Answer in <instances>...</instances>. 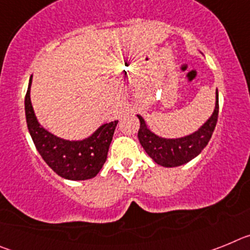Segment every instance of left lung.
Segmentation results:
<instances>
[{
	"mask_svg": "<svg viewBox=\"0 0 250 250\" xmlns=\"http://www.w3.org/2000/svg\"><path fill=\"white\" fill-rule=\"evenodd\" d=\"M215 94V109L210 118L195 132L190 135L183 136V138L167 139L156 135L147 127L144 119L138 115L140 120V129L138 132L139 141L147 155L155 161L156 164L165 167H180L199 155L210 140L214 129H215L216 121H218V112H219L218 90Z\"/></svg>",
	"mask_w": 250,
	"mask_h": 250,
	"instance_id": "1",
	"label": "left lung"
}]
</instances>
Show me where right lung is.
Wrapping results in <instances>:
<instances>
[{
  "instance_id": "add662e5",
  "label": "right lung",
  "mask_w": 250,
  "mask_h": 250,
  "mask_svg": "<svg viewBox=\"0 0 250 250\" xmlns=\"http://www.w3.org/2000/svg\"><path fill=\"white\" fill-rule=\"evenodd\" d=\"M32 76L25 98L27 127L35 146L46 164L57 175L68 180H87L99 174L107 158L115 127L119 121L103 124L89 138L65 140L51 134L40 125L31 104L30 91Z\"/></svg>"
}]
</instances>
